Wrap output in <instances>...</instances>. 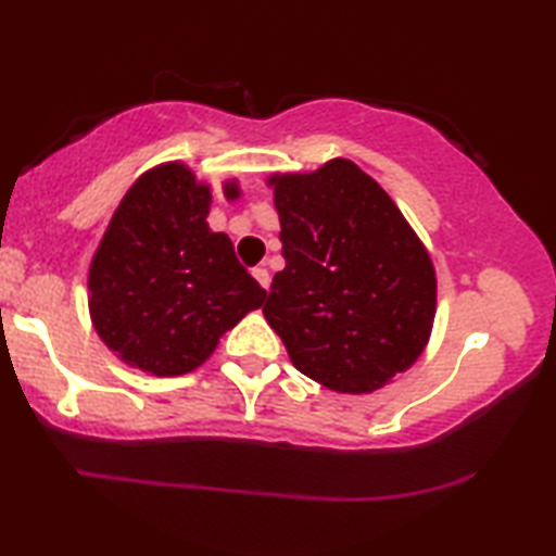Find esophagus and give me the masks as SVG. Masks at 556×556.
<instances>
[{
	"instance_id": "1",
	"label": "esophagus",
	"mask_w": 556,
	"mask_h": 556,
	"mask_svg": "<svg viewBox=\"0 0 556 556\" xmlns=\"http://www.w3.org/2000/svg\"><path fill=\"white\" fill-rule=\"evenodd\" d=\"M252 275H255V279L260 281V287H262V289H269V271H267L265 267L252 269Z\"/></svg>"
}]
</instances>
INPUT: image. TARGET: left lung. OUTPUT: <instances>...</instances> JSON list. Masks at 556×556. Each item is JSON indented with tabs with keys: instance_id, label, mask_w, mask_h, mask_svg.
I'll use <instances>...</instances> for the list:
<instances>
[{
	"instance_id": "obj_1",
	"label": "left lung",
	"mask_w": 556,
	"mask_h": 556,
	"mask_svg": "<svg viewBox=\"0 0 556 556\" xmlns=\"http://www.w3.org/2000/svg\"><path fill=\"white\" fill-rule=\"evenodd\" d=\"M281 257L262 312L299 372L336 392H372L425 351L437 277L425 244L380 184L348 159L275 174Z\"/></svg>"
}]
</instances>
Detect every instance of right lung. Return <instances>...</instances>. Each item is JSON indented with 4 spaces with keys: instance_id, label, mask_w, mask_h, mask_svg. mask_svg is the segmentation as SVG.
<instances>
[{
    "instance_id": "1",
    "label": "right lung",
    "mask_w": 556,
    "mask_h": 556,
    "mask_svg": "<svg viewBox=\"0 0 556 556\" xmlns=\"http://www.w3.org/2000/svg\"><path fill=\"white\" fill-rule=\"evenodd\" d=\"M225 195L238 199L235 184ZM211 188L184 164L129 188L92 257L88 289L98 336L131 368L174 378L205 363L220 336L267 291L225 232H211Z\"/></svg>"
}]
</instances>
